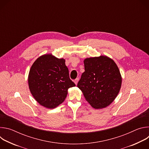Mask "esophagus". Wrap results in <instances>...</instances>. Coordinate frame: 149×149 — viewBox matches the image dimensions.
Instances as JSON below:
<instances>
[{
  "label": "esophagus",
  "instance_id": "1",
  "mask_svg": "<svg viewBox=\"0 0 149 149\" xmlns=\"http://www.w3.org/2000/svg\"><path fill=\"white\" fill-rule=\"evenodd\" d=\"M78 81H79V78H77V79H75L74 80V83L75 84L76 86H77L78 82Z\"/></svg>",
  "mask_w": 149,
  "mask_h": 149
}]
</instances>
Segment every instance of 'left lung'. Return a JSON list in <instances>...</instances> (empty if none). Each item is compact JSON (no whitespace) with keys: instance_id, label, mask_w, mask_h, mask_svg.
<instances>
[{"instance_id":"left-lung-1","label":"left lung","mask_w":149,"mask_h":149,"mask_svg":"<svg viewBox=\"0 0 149 149\" xmlns=\"http://www.w3.org/2000/svg\"><path fill=\"white\" fill-rule=\"evenodd\" d=\"M85 71L77 87L95 109H102L116 99L121 87L122 77L113 59L106 55L84 59Z\"/></svg>"}]
</instances>
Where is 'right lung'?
Returning <instances> with one entry per match:
<instances>
[{
    "instance_id": "add662e5",
    "label": "right lung",
    "mask_w": 149,
    "mask_h": 149,
    "mask_svg": "<svg viewBox=\"0 0 149 149\" xmlns=\"http://www.w3.org/2000/svg\"><path fill=\"white\" fill-rule=\"evenodd\" d=\"M28 86L35 100L40 105L52 109L64 101L68 89L75 84L70 78L65 59L45 54L31 66Z\"/></svg>"
}]
</instances>
